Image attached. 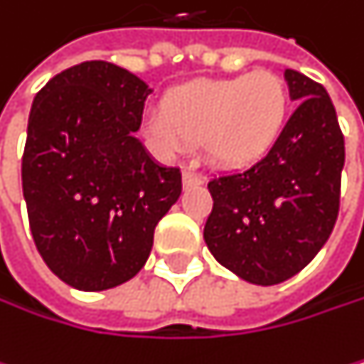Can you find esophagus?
<instances>
[{
	"instance_id": "esophagus-1",
	"label": "esophagus",
	"mask_w": 364,
	"mask_h": 364,
	"mask_svg": "<svg viewBox=\"0 0 364 364\" xmlns=\"http://www.w3.org/2000/svg\"><path fill=\"white\" fill-rule=\"evenodd\" d=\"M203 183V176L200 174H196V172H192V170H186L183 172V186L186 188H196V186H200Z\"/></svg>"
}]
</instances>
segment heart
Instances as JSON below:
<instances>
[{
	"label": "heart",
	"instance_id": "heart-1",
	"mask_svg": "<svg viewBox=\"0 0 364 364\" xmlns=\"http://www.w3.org/2000/svg\"><path fill=\"white\" fill-rule=\"evenodd\" d=\"M289 90L272 70L203 80L174 90L161 112H149L144 132L164 155L200 142L209 164L240 170L263 159L284 132Z\"/></svg>",
	"mask_w": 364,
	"mask_h": 364
}]
</instances>
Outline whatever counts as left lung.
<instances>
[{
	"label": "left lung",
	"instance_id": "1",
	"mask_svg": "<svg viewBox=\"0 0 364 364\" xmlns=\"http://www.w3.org/2000/svg\"><path fill=\"white\" fill-rule=\"evenodd\" d=\"M296 112L274 149L240 172L209 181L205 244L220 265L252 284L304 269L339 215L346 142L326 88L284 68Z\"/></svg>",
	"mask_w": 364,
	"mask_h": 364
}]
</instances>
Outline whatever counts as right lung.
Masks as SVG:
<instances>
[{"label":"right lung","mask_w":364,"mask_h":364,"mask_svg":"<svg viewBox=\"0 0 364 364\" xmlns=\"http://www.w3.org/2000/svg\"><path fill=\"white\" fill-rule=\"evenodd\" d=\"M153 90L112 62H82L34 97L21 176L34 244L80 291L134 278L157 222L181 196L178 168L136 138Z\"/></svg>","instance_id":"1"}]
</instances>
